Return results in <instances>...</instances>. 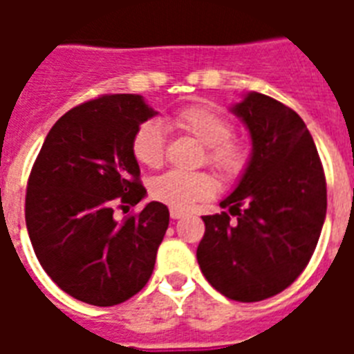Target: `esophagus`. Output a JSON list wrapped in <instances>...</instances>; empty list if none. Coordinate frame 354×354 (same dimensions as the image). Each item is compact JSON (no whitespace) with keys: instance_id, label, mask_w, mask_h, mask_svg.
Instances as JSON below:
<instances>
[{"instance_id":"1","label":"esophagus","mask_w":354,"mask_h":354,"mask_svg":"<svg viewBox=\"0 0 354 354\" xmlns=\"http://www.w3.org/2000/svg\"><path fill=\"white\" fill-rule=\"evenodd\" d=\"M183 216H185V211L174 209V207H172V209H171V218L178 221V218H183Z\"/></svg>"}]
</instances>
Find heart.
Here are the masks:
<instances>
[{"mask_svg":"<svg viewBox=\"0 0 354 354\" xmlns=\"http://www.w3.org/2000/svg\"><path fill=\"white\" fill-rule=\"evenodd\" d=\"M178 132L193 136L205 147V161L222 176H239L248 163L246 147L232 139V121L204 104L178 110L171 119ZM132 154L139 165L158 169L165 160V130L160 122L147 121L132 138ZM215 189L213 178L205 172L167 171L150 182V194L158 202L185 209L198 200L207 198Z\"/></svg>","mask_w":354,"mask_h":354,"instance_id":"obj_1","label":"heart"}]
</instances>
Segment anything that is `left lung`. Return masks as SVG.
<instances>
[{
  "label": "left lung",
  "instance_id": "8db88e82",
  "mask_svg": "<svg viewBox=\"0 0 354 354\" xmlns=\"http://www.w3.org/2000/svg\"><path fill=\"white\" fill-rule=\"evenodd\" d=\"M230 110L248 128L252 154L221 202L230 213L202 216L196 259L215 290L252 303L283 292L305 270L324 227L327 185L313 136L292 108L250 91Z\"/></svg>",
  "mask_w": 354,
  "mask_h": 354
}]
</instances>
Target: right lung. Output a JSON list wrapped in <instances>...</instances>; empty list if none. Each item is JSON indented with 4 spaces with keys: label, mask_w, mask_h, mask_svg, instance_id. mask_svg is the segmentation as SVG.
Returning a JSON list of instances; mask_svg holds the SVG:
<instances>
[{
    "label": "right lung",
    "mask_w": 354,
    "mask_h": 354,
    "mask_svg": "<svg viewBox=\"0 0 354 354\" xmlns=\"http://www.w3.org/2000/svg\"><path fill=\"white\" fill-rule=\"evenodd\" d=\"M156 110L136 93L102 95L64 113L47 133L25 196V222L47 275L79 301L112 307L152 275L169 209L149 202L115 221L118 204L147 196L132 138Z\"/></svg>",
    "instance_id": "add662e5"
}]
</instances>
